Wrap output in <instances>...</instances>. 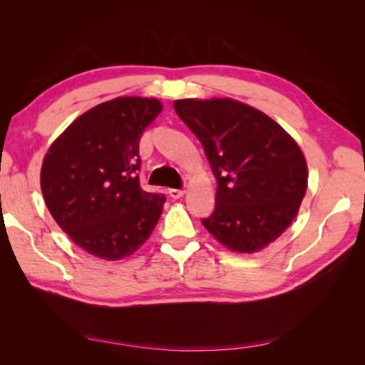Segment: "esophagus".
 <instances>
[{
	"instance_id": "esophagus-1",
	"label": "esophagus",
	"mask_w": 365,
	"mask_h": 365,
	"mask_svg": "<svg viewBox=\"0 0 365 365\" xmlns=\"http://www.w3.org/2000/svg\"><path fill=\"white\" fill-rule=\"evenodd\" d=\"M182 195H184V190H181V189H170L169 190V196L173 197V200H180V197H182Z\"/></svg>"
}]
</instances>
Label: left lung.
Here are the masks:
<instances>
[{
  "label": "left lung",
  "instance_id": "1",
  "mask_svg": "<svg viewBox=\"0 0 365 365\" xmlns=\"http://www.w3.org/2000/svg\"><path fill=\"white\" fill-rule=\"evenodd\" d=\"M173 106L201 141L217 181L215 210L202 225L237 252L269 245L291 225L306 193L300 148L267 114L231 98H185Z\"/></svg>",
  "mask_w": 365,
  "mask_h": 365
}]
</instances>
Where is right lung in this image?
Returning a JSON list of instances; mask_svg holds the SVG:
<instances>
[{
  "mask_svg": "<svg viewBox=\"0 0 365 365\" xmlns=\"http://www.w3.org/2000/svg\"><path fill=\"white\" fill-rule=\"evenodd\" d=\"M157 98L117 97L65 129L42 163L41 189L58 225L96 257L120 260L149 239L165 196L140 185V138Z\"/></svg>",
  "mask_w": 365,
  "mask_h": 365,
  "instance_id": "right-lung-1",
  "label": "right lung"
}]
</instances>
